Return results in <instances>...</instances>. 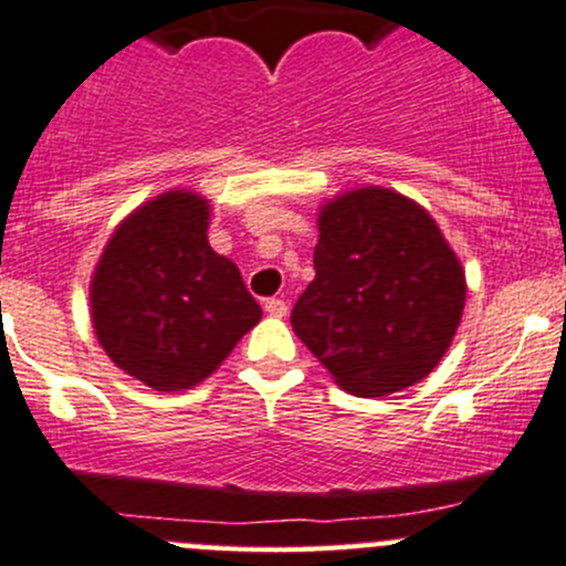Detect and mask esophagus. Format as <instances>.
<instances>
[{"label": "esophagus", "instance_id": "34e87169", "mask_svg": "<svg viewBox=\"0 0 566 566\" xmlns=\"http://www.w3.org/2000/svg\"><path fill=\"white\" fill-rule=\"evenodd\" d=\"M265 312L271 314V317H287V303H284L282 298H268Z\"/></svg>", "mask_w": 566, "mask_h": 566}]
</instances>
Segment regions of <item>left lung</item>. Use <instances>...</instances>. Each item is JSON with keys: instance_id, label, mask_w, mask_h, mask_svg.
I'll list each match as a JSON object with an SVG mask.
<instances>
[{"instance_id": "obj_1", "label": "left lung", "mask_w": 566, "mask_h": 566, "mask_svg": "<svg viewBox=\"0 0 566 566\" xmlns=\"http://www.w3.org/2000/svg\"><path fill=\"white\" fill-rule=\"evenodd\" d=\"M463 301L461 263L437 222L403 195L366 187L319 213L314 282L290 323L344 390L374 398L431 374Z\"/></svg>"}]
</instances>
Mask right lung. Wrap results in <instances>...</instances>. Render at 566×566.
<instances>
[{
	"instance_id": "1",
	"label": "right lung",
	"mask_w": 566,
	"mask_h": 566,
	"mask_svg": "<svg viewBox=\"0 0 566 566\" xmlns=\"http://www.w3.org/2000/svg\"><path fill=\"white\" fill-rule=\"evenodd\" d=\"M208 203L168 192L118 224L92 282L108 358L154 390L203 382L263 317L238 268L208 247Z\"/></svg>"
}]
</instances>
